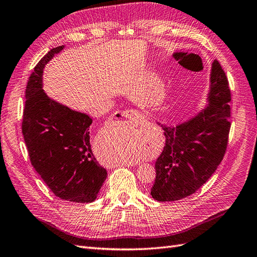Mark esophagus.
Instances as JSON below:
<instances>
[{
	"mask_svg": "<svg viewBox=\"0 0 257 257\" xmlns=\"http://www.w3.org/2000/svg\"><path fill=\"white\" fill-rule=\"evenodd\" d=\"M116 116L119 117V118H127L136 123H141L145 121L144 116L140 112L136 111V109H124V111L117 112Z\"/></svg>",
	"mask_w": 257,
	"mask_h": 257,
	"instance_id": "esophagus-1",
	"label": "esophagus"
}]
</instances>
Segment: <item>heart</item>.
Wrapping results in <instances>:
<instances>
[{"mask_svg": "<svg viewBox=\"0 0 257 257\" xmlns=\"http://www.w3.org/2000/svg\"><path fill=\"white\" fill-rule=\"evenodd\" d=\"M124 159H126V160H133V159H135V157H134V156H133V157L130 156V157H126Z\"/></svg>", "mask_w": 257, "mask_h": 257, "instance_id": "obj_1", "label": "heart"}]
</instances>
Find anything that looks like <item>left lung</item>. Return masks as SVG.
<instances>
[{
	"label": "left lung",
	"mask_w": 257,
	"mask_h": 257,
	"mask_svg": "<svg viewBox=\"0 0 257 257\" xmlns=\"http://www.w3.org/2000/svg\"><path fill=\"white\" fill-rule=\"evenodd\" d=\"M209 104L177 127L161 124L166 137L155 164L151 195L157 201H175L197 192L221 164L228 144L231 94L217 60L212 63Z\"/></svg>",
	"instance_id": "1"
}]
</instances>
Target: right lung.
Wrapping results in <instances>:
<instances>
[{"label":"right lung","mask_w":257,"mask_h":257,"mask_svg":"<svg viewBox=\"0 0 257 257\" xmlns=\"http://www.w3.org/2000/svg\"><path fill=\"white\" fill-rule=\"evenodd\" d=\"M62 49H50L29 77L23 135L31 164L51 192L67 201L92 202L107 177L91 151L92 119L51 100L42 88L44 67Z\"/></svg>","instance_id":"obj_1"}]
</instances>
